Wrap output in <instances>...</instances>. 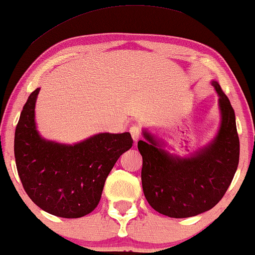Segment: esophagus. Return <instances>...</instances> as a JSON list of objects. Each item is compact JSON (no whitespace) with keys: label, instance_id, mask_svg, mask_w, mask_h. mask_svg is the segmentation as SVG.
I'll use <instances>...</instances> for the list:
<instances>
[{"label":"esophagus","instance_id":"34e87169","mask_svg":"<svg viewBox=\"0 0 255 255\" xmlns=\"http://www.w3.org/2000/svg\"><path fill=\"white\" fill-rule=\"evenodd\" d=\"M130 133H131V136H132V139L134 140V142H137V140L140 138L142 130H140V128L137 127V125H133V127L130 128Z\"/></svg>","mask_w":255,"mask_h":255}]
</instances>
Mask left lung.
Returning <instances> with one entry per match:
<instances>
[{
	"instance_id": "8db88e82",
	"label": "left lung",
	"mask_w": 255,
	"mask_h": 255,
	"mask_svg": "<svg viewBox=\"0 0 255 255\" xmlns=\"http://www.w3.org/2000/svg\"><path fill=\"white\" fill-rule=\"evenodd\" d=\"M212 85L220 95L222 125L208 148L192 157H172L146 132V142L137 144L145 199L168 217L186 218L210 210L223 198L238 169L240 140L234 109L221 86L215 81Z\"/></svg>"
}]
</instances>
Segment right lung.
<instances>
[{
	"label": "right lung",
	"mask_w": 255,
	"mask_h": 255,
	"mask_svg": "<svg viewBox=\"0 0 255 255\" xmlns=\"http://www.w3.org/2000/svg\"><path fill=\"white\" fill-rule=\"evenodd\" d=\"M31 93L15 128L14 155L23 190L35 205L55 216L79 218L100 202L105 181L119 156L132 146L128 132L100 133L75 145L39 136Z\"/></svg>",
	"instance_id": "right-lung-1"
}]
</instances>
